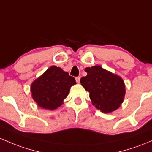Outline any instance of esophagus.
Wrapping results in <instances>:
<instances>
[{"mask_svg":"<svg viewBox=\"0 0 152 152\" xmlns=\"http://www.w3.org/2000/svg\"><path fill=\"white\" fill-rule=\"evenodd\" d=\"M75 80H76L77 83H79L80 81V77H75Z\"/></svg>","mask_w":152,"mask_h":152,"instance_id":"obj_1","label":"esophagus"}]
</instances>
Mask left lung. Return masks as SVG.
Instances as JSON below:
<instances>
[{"instance_id":"1","label":"left lung","mask_w":152,"mask_h":152,"mask_svg":"<svg viewBox=\"0 0 152 152\" xmlns=\"http://www.w3.org/2000/svg\"><path fill=\"white\" fill-rule=\"evenodd\" d=\"M87 76L80 79L81 85L90 93L93 105L103 113L116 110L124 101L125 85L119 76L100 66L85 68Z\"/></svg>"}]
</instances>
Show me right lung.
Wrapping results in <instances>:
<instances>
[{
    "label": "right lung",
    "mask_w": 152,
    "mask_h": 152,
    "mask_svg": "<svg viewBox=\"0 0 152 152\" xmlns=\"http://www.w3.org/2000/svg\"><path fill=\"white\" fill-rule=\"evenodd\" d=\"M75 79L61 68L52 66L31 84L32 98L39 106L54 110L60 106L67 96Z\"/></svg>",
    "instance_id": "add662e5"
}]
</instances>
